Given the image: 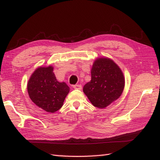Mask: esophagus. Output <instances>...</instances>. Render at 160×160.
I'll return each instance as SVG.
<instances>
[{"label": "esophagus", "instance_id": "esophagus-1", "mask_svg": "<svg viewBox=\"0 0 160 160\" xmlns=\"http://www.w3.org/2000/svg\"><path fill=\"white\" fill-rule=\"evenodd\" d=\"M73 88L75 89L81 90V89H82V86H81L80 84H76V85L73 86Z\"/></svg>", "mask_w": 160, "mask_h": 160}]
</instances>
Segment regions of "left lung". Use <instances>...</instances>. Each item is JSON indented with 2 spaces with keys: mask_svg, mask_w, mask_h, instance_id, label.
<instances>
[{
  "mask_svg": "<svg viewBox=\"0 0 160 160\" xmlns=\"http://www.w3.org/2000/svg\"><path fill=\"white\" fill-rule=\"evenodd\" d=\"M91 80L83 87V92L94 107L104 108L117 100L123 92V72L113 60L98 58L91 70Z\"/></svg>",
  "mask_w": 160,
  "mask_h": 160,
  "instance_id": "obj_1",
  "label": "left lung"
}]
</instances>
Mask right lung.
Masks as SVG:
<instances>
[{
    "instance_id": "obj_1",
    "label": "right lung",
    "mask_w": 160,
    "mask_h": 160,
    "mask_svg": "<svg viewBox=\"0 0 160 160\" xmlns=\"http://www.w3.org/2000/svg\"><path fill=\"white\" fill-rule=\"evenodd\" d=\"M69 90L65 82L57 80L51 65L37 68L28 82L30 99L36 106L52 113L62 107Z\"/></svg>"
}]
</instances>
